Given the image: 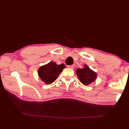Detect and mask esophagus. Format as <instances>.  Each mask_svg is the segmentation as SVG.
<instances>
[{"label": "esophagus", "instance_id": "obj_1", "mask_svg": "<svg viewBox=\"0 0 129 129\" xmlns=\"http://www.w3.org/2000/svg\"><path fill=\"white\" fill-rule=\"evenodd\" d=\"M68 68H70V69H74V65H68Z\"/></svg>", "mask_w": 129, "mask_h": 129}]
</instances>
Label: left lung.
I'll return each mask as SVG.
<instances>
[{"instance_id":"8db88e82","label":"left lung","mask_w":129,"mask_h":129,"mask_svg":"<svg viewBox=\"0 0 129 129\" xmlns=\"http://www.w3.org/2000/svg\"><path fill=\"white\" fill-rule=\"evenodd\" d=\"M84 67L82 69L76 70V74L81 83L86 86L93 83L96 79L97 74L90 69L86 65H84Z\"/></svg>"}]
</instances>
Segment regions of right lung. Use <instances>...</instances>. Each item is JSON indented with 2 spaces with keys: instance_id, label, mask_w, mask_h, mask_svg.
<instances>
[{
  "instance_id": "1",
  "label": "right lung",
  "mask_w": 129,
  "mask_h": 129,
  "mask_svg": "<svg viewBox=\"0 0 129 129\" xmlns=\"http://www.w3.org/2000/svg\"><path fill=\"white\" fill-rule=\"evenodd\" d=\"M65 68V65L64 64L57 65L55 62L51 61L39 68L38 76L44 83L50 84L56 80L57 76Z\"/></svg>"
}]
</instances>
